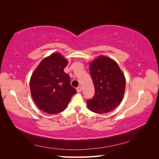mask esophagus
I'll use <instances>...</instances> for the list:
<instances>
[{
    "mask_svg": "<svg viewBox=\"0 0 159 159\" xmlns=\"http://www.w3.org/2000/svg\"><path fill=\"white\" fill-rule=\"evenodd\" d=\"M76 91H77V92H78V93H80V92H81V91H82L81 87H78L77 88H76Z\"/></svg>",
    "mask_w": 159,
    "mask_h": 159,
    "instance_id": "esophagus-1",
    "label": "esophagus"
}]
</instances>
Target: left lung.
Listing matches in <instances>:
<instances>
[{"label":"left lung","instance_id":"1","mask_svg":"<svg viewBox=\"0 0 159 159\" xmlns=\"http://www.w3.org/2000/svg\"><path fill=\"white\" fill-rule=\"evenodd\" d=\"M95 95L87 100L88 109L96 113H109L119 105L125 92L126 79L116 61L100 55L89 63Z\"/></svg>","mask_w":159,"mask_h":159}]
</instances>
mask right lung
I'll return each mask as SVG.
<instances>
[{
  "instance_id": "obj_1",
  "label": "right lung",
  "mask_w": 159,
  "mask_h": 159,
  "mask_svg": "<svg viewBox=\"0 0 159 159\" xmlns=\"http://www.w3.org/2000/svg\"><path fill=\"white\" fill-rule=\"evenodd\" d=\"M68 63L61 54L52 53L43 59L33 72L30 90L39 109L49 114L65 110L76 90L70 85V78L64 72Z\"/></svg>"
}]
</instances>
